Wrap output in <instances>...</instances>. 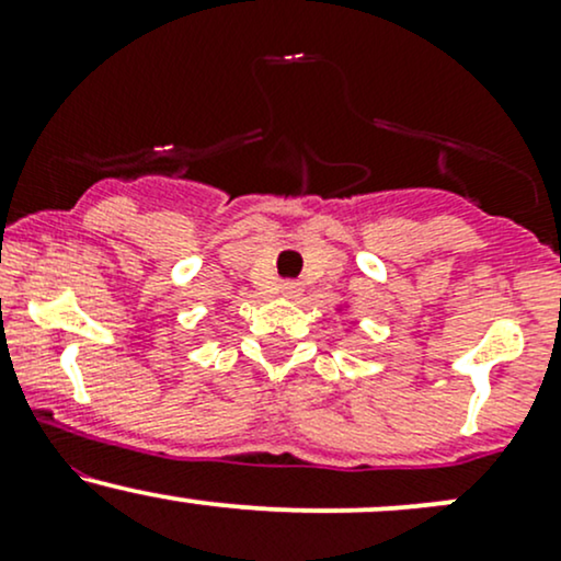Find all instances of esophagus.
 Wrapping results in <instances>:
<instances>
[{
    "instance_id": "1",
    "label": "esophagus",
    "mask_w": 561,
    "mask_h": 561,
    "mask_svg": "<svg viewBox=\"0 0 561 561\" xmlns=\"http://www.w3.org/2000/svg\"><path fill=\"white\" fill-rule=\"evenodd\" d=\"M298 293H300L298 282H293V279L282 282V295H287V298H293V295H298Z\"/></svg>"
}]
</instances>
